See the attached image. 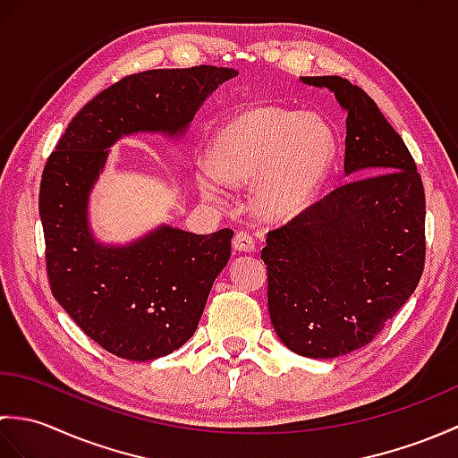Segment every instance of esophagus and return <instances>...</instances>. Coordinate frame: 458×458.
Listing matches in <instances>:
<instances>
[{
  "label": "esophagus",
  "instance_id": "obj_1",
  "mask_svg": "<svg viewBox=\"0 0 458 458\" xmlns=\"http://www.w3.org/2000/svg\"><path fill=\"white\" fill-rule=\"evenodd\" d=\"M234 248L240 251H254L256 250V238L246 230L236 232L234 236Z\"/></svg>",
  "mask_w": 458,
  "mask_h": 458
}]
</instances>
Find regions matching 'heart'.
I'll use <instances>...</instances> for the list:
<instances>
[{
  "label": "heart",
  "instance_id": "1",
  "mask_svg": "<svg viewBox=\"0 0 458 458\" xmlns=\"http://www.w3.org/2000/svg\"><path fill=\"white\" fill-rule=\"evenodd\" d=\"M328 125L301 112L254 108L218 130L212 159H200V187L218 194L222 181L256 182L254 207L266 218H289L313 200L335 161Z\"/></svg>",
  "mask_w": 458,
  "mask_h": 458
}]
</instances>
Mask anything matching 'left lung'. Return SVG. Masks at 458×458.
Segmentation results:
<instances>
[{"instance_id": "left-lung-1", "label": "left lung", "mask_w": 458, "mask_h": 458, "mask_svg": "<svg viewBox=\"0 0 458 458\" xmlns=\"http://www.w3.org/2000/svg\"><path fill=\"white\" fill-rule=\"evenodd\" d=\"M335 92L346 112L344 173L330 191L271 230V325L307 358L344 356L372 343L420 284L425 266V191L410 149L376 102L340 76H301Z\"/></svg>"}]
</instances>
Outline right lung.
<instances>
[{"mask_svg":"<svg viewBox=\"0 0 458 458\" xmlns=\"http://www.w3.org/2000/svg\"><path fill=\"white\" fill-rule=\"evenodd\" d=\"M234 68H157L130 74L84 106L47 159L38 214L55 299L94 343L145 362L194 335L234 232L192 234L159 226L128 246H102L89 226V197L123 135H181Z\"/></svg>","mask_w":458,"mask_h":458,"instance_id":"right-lung-1","label":"right lung"}]
</instances>
